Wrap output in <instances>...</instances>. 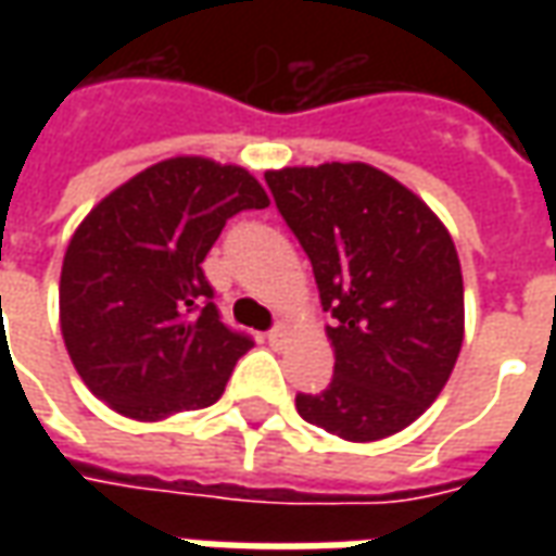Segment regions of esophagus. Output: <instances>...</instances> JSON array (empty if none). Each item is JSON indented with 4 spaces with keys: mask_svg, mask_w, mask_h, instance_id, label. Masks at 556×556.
Listing matches in <instances>:
<instances>
[{
    "mask_svg": "<svg viewBox=\"0 0 556 556\" xmlns=\"http://www.w3.org/2000/svg\"><path fill=\"white\" fill-rule=\"evenodd\" d=\"M286 337H289L286 325H274L270 330H267V342H270V345H282V342H286Z\"/></svg>",
    "mask_w": 556,
    "mask_h": 556,
    "instance_id": "esophagus-1",
    "label": "esophagus"
}]
</instances>
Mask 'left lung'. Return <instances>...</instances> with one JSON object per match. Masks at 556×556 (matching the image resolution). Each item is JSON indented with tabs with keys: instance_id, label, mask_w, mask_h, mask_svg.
I'll list each match as a JSON object with an SVG mask.
<instances>
[{
	"instance_id": "8db88e82",
	"label": "left lung",
	"mask_w": 556,
	"mask_h": 556,
	"mask_svg": "<svg viewBox=\"0 0 556 556\" xmlns=\"http://www.w3.org/2000/svg\"><path fill=\"white\" fill-rule=\"evenodd\" d=\"M265 181L333 315V381L298 393V414L342 441L396 434L441 396L465 339L450 231L369 163L291 166L265 172Z\"/></svg>"
}]
</instances>
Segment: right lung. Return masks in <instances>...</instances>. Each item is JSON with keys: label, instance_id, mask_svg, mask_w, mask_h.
<instances>
[{"label": "right lung", "instance_id": "right-lung-1", "mask_svg": "<svg viewBox=\"0 0 556 556\" xmlns=\"http://www.w3.org/2000/svg\"><path fill=\"white\" fill-rule=\"evenodd\" d=\"M267 205L241 166L172 157L91 207L67 243L59 318L94 396L142 422L223 396L253 339L219 321L202 262L226 219Z\"/></svg>", "mask_w": 556, "mask_h": 556}]
</instances>
